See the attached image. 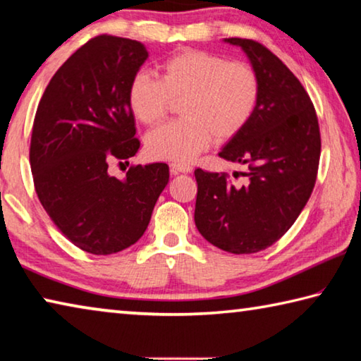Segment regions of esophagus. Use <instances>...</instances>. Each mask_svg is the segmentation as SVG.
<instances>
[{"instance_id": "34e87169", "label": "esophagus", "mask_w": 361, "mask_h": 361, "mask_svg": "<svg viewBox=\"0 0 361 361\" xmlns=\"http://www.w3.org/2000/svg\"><path fill=\"white\" fill-rule=\"evenodd\" d=\"M192 166L190 164H184V163H173L171 164V173L173 174H179V173H192Z\"/></svg>"}]
</instances>
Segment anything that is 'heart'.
I'll return each instance as SVG.
<instances>
[{
    "instance_id": "b5f03b06",
    "label": "heart",
    "mask_w": 361,
    "mask_h": 361,
    "mask_svg": "<svg viewBox=\"0 0 361 361\" xmlns=\"http://www.w3.org/2000/svg\"><path fill=\"white\" fill-rule=\"evenodd\" d=\"M177 99L182 118L152 131L145 149L155 159L187 163L212 139L227 142L250 123L261 99V78L247 62L182 49L158 63V78L135 73L126 92L131 114L147 126L161 121Z\"/></svg>"
}]
</instances>
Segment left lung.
<instances>
[{"label":"left lung","instance_id":"8db88e82","mask_svg":"<svg viewBox=\"0 0 361 361\" xmlns=\"http://www.w3.org/2000/svg\"><path fill=\"white\" fill-rule=\"evenodd\" d=\"M226 41L246 52L261 78L252 118L219 153L245 164L247 182L233 185L227 173L195 169V224L211 245L252 254L279 241L309 202L320 163V126L309 94L274 52L254 39Z\"/></svg>","mask_w":361,"mask_h":361}]
</instances>
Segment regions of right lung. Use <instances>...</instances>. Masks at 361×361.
Returning <instances> with one entry per match:
<instances>
[{
  "label": "right lung",
  "instance_id": "obj_1",
  "mask_svg": "<svg viewBox=\"0 0 361 361\" xmlns=\"http://www.w3.org/2000/svg\"><path fill=\"white\" fill-rule=\"evenodd\" d=\"M147 57L139 41L99 35L57 70L35 115L30 166L39 202L75 246L97 256L144 235L169 180L166 163L131 166L125 179L109 174L111 159L140 147L126 92Z\"/></svg>",
  "mask_w": 361,
  "mask_h": 361
}]
</instances>
